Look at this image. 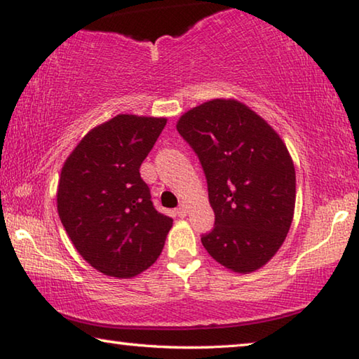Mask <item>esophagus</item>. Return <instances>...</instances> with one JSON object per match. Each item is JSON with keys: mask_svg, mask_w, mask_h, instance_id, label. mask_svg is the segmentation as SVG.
Masks as SVG:
<instances>
[{"mask_svg": "<svg viewBox=\"0 0 359 359\" xmlns=\"http://www.w3.org/2000/svg\"><path fill=\"white\" fill-rule=\"evenodd\" d=\"M187 212H188V210H187L185 205H180V208L177 209V215H179V217H185Z\"/></svg>", "mask_w": 359, "mask_h": 359, "instance_id": "obj_1", "label": "esophagus"}]
</instances>
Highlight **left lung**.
I'll return each mask as SVG.
<instances>
[{
  "label": "left lung",
  "instance_id": "1",
  "mask_svg": "<svg viewBox=\"0 0 359 359\" xmlns=\"http://www.w3.org/2000/svg\"><path fill=\"white\" fill-rule=\"evenodd\" d=\"M198 155L215 214L201 242L217 263L248 274L283 244L294 214L296 172L280 136L236 100H212L177 121Z\"/></svg>",
  "mask_w": 359,
  "mask_h": 359
}]
</instances>
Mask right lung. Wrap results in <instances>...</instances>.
<instances>
[{
	"label": "right lung",
	"instance_id": "obj_1",
	"mask_svg": "<svg viewBox=\"0 0 359 359\" xmlns=\"http://www.w3.org/2000/svg\"><path fill=\"white\" fill-rule=\"evenodd\" d=\"M166 118L120 114L83 136L65 161L57 208L76 250L102 274L130 278L155 263L172 218L139 172Z\"/></svg>",
	"mask_w": 359,
	"mask_h": 359
}]
</instances>
